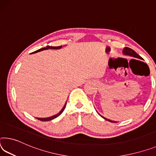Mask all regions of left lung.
<instances>
[{
    "instance_id": "8db88e82",
    "label": "left lung",
    "mask_w": 156,
    "mask_h": 156,
    "mask_svg": "<svg viewBox=\"0 0 156 156\" xmlns=\"http://www.w3.org/2000/svg\"><path fill=\"white\" fill-rule=\"evenodd\" d=\"M123 54H125V55H130L132 57H134V58H139V59H142V58L141 56H140L139 55H138L137 53H135V51H133V49L130 48H128V47H125L124 48H123ZM103 119H105V120L107 121H109V122H112V123H116L117 122H114V121H111L110 119H108L106 118H104L103 117H102Z\"/></svg>"
}]
</instances>
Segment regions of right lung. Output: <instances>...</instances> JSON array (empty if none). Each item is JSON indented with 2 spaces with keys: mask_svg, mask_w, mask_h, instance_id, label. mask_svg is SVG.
<instances>
[{
  "mask_svg": "<svg viewBox=\"0 0 156 156\" xmlns=\"http://www.w3.org/2000/svg\"><path fill=\"white\" fill-rule=\"evenodd\" d=\"M61 47H62V46H46V48H40V49H39V50H37V51H36L33 52V53H37V52L41 51H44V50H46V49H49V48H51V49H59V48H60ZM66 105V103L65 104V105H64V107H63L62 109L61 110L60 112H59V113L57 114V115H55L52 116V117H48V118H37V119H39V120H40V121H43V122H46V121H51V120H52V119H55V118H56V117H58L59 115H60L62 113V112L64 111V110L65 109Z\"/></svg>",
  "mask_w": 156,
  "mask_h": 156,
  "instance_id": "right-lung-1",
  "label": "right lung"
}]
</instances>
